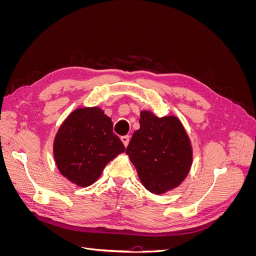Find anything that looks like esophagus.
I'll return each instance as SVG.
<instances>
[{
	"label": "esophagus",
	"mask_w": 256,
	"mask_h": 256,
	"mask_svg": "<svg viewBox=\"0 0 256 256\" xmlns=\"http://www.w3.org/2000/svg\"><path fill=\"white\" fill-rule=\"evenodd\" d=\"M120 140H122V144L125 145V147H127L128 144H129V141H130V136H124L120 138Z\"/></svg>",
	"instance_id": "esophagus-1"
}]
</instances>
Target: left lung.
Returning a JSON list of instances; mask_svg holds the SVG:
<instances>
[{
  "instance_id": "obj_1",
  "label": "left lung",
  "mask_w": 256,
  "mask_h": 256,
  "mask_svg": "<svg viewBox=\"0 0 256 256\" xmlns=\"http://www.w3.org/2000/svg\"><path fill=\"white\" fill-rule=\"evenodd\" d=\"M140 129L134 131L126 154L144 187L156 194L176 188L192 164L189 136L175 116L158 118L142 111Z\"/></svg>"
}]
</instances>
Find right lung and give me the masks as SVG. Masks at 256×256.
Returning a JSON list of instances; mask_svg holds the SVG:
<instances>
[{
  "label": "right lung",
  "instance_id": "obj_1",
  "mask_svg": "<svg viewBox=\"0 0 256 256\" xmlns=\"http://www.w3.org/2000/svg\"><path fill=\"white\" fill-rule=\"evenodd\" d=\"M124 152L125 146L113 132L111 118L97 106L80 108L70 113L53 144L58 171L80 187L94 184L104 166Z\"/></svg>",
  "mask_w": 256,
  "mask_h": 256
}]
</instances>
